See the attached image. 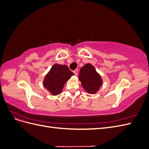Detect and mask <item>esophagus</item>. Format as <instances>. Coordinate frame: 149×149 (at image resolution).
<instances>
[{
    "mask_svg": "<svg viewBox=\"0 0 149 149\" xmlns=\"http://www.w3.org/2000/svg\"><path fill=\"white\" fill-rule=\"evenodd\" d=\"M73 73H74V74L75 75H77V74H78V70L77 69L74 70V71H73Z\"/></svg>",
    "mask_w": 149,
    "mask_h": 149,
    "instance_id": "esophagus-1",
    "label": "esophagus"
}]
</instances>
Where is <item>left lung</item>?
Instances as JSON below:
<instances>
[{"mask_svg": "<svg viewBox=\"0 0 149 149\" xmlns=\"http://www.w3.org/2000/svg\"><path fill=\"white\" fill-rule=\"evenodd\" d=\"M79 80L84 89L89 94H95L102 84V79L95 68L90 63L86 64L79 71Z\"/></svg>", "mask_w": 149, "mask_h": 149, "instance_id": "8db88e82", "label": "left lung"}]
</instances>
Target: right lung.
<instances>
[{"label": "right lung", "instance_id": "right-lung-1", "mask_svg": "<svg viewBox=\"0 0 149 149\" xmlns=\"http://www.w3.org/2000/svg\"><path fill=\"white\" fill-rule=\"evenodd\" d=\"M74 75L66 65H54L45 77L43 86L52 95L60 94L65 83Z\"/></svg>", "mask_w": 149, "mask_h": 149}]
</instances>
